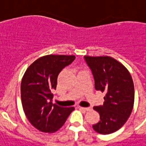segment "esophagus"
Listing matches in <instances>:
<instances>
[{
    "label": "esophagus",
    "mask_w": 146,
    "mask_h": 146,
    "mask_svg": "<svg viewBox=\"0 0 146 146\" xmlns=\"http://www.w3.org/2000/svg\"><path fill=\"white\" fill-rule=\"evenodd\" d=\"M79 108L80 110H85V111H89L91 109L88 107H82V106H79Z\"/></svg>",
    "instance_id": "34e87169"
}]
</instances>
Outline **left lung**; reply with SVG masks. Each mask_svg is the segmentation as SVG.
Instances as JSON below:
<instances>
[{
    "label": "left lung",
    "mask_w": 146,
    "mask_h": 146,
    "mask_svg": "<svg viewBox=\"0 0 146 146\" xmlns=\"http://www.w3.org/2000/svg\"><path fill=\"white\" fill-rule=\"evenodd\" d=\"M92 70L97 91L104 92L103 106H94L100 120L93 129L100 134H110L121 127L128 119L134 104V85L126 67L110 56L85 55Z\"/></svg>",
    "instance_id": "left-lung-1"
}]
</instances>
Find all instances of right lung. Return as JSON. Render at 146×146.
Returning a JSON list of instances; mask_svg holds the SVG:
<instances>
[{
  "label": "right lung",
  "instance_id": "1",
  "mask_svg": "<svg viewBox=\"0 0 146 146\" xmlns=\"http://www.w3.org/2000/svg\"><path fill=\"white\" fill-rule=\"evenodd\" d=\"M75 55L48 54L40 57L26 70L21 82V98L26 117L33 126L44 133H54L64 125L74 107L53 104L52 91L63 68Z\"/></svg>",
  "mask_w": 146,
  "mask_h": 146
}]
</instances>
